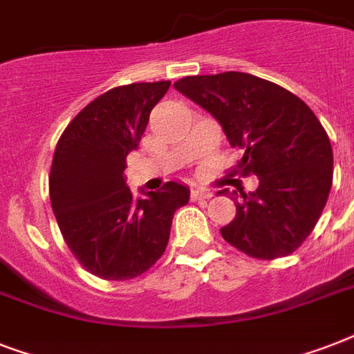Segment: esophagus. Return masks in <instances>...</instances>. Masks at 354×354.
Returning <instances> with one entry per match:
<instances>
[{"instance_id":"1","label":"esophagus","mask_w":354,"mask_h":354,"mask_svg":"<svg viewBox=\"0 0 354 354\" xmlns=\"http://www.w3.org/2000/svg\"><path fill=\"white\" fill-rule=\"evenodd\" d=\"M211 198V193L207 189H200V187H194L191 189V200H207Z\"/></svg>"}]
</instances>
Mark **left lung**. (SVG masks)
Returning <instances> with one entry per match:
<instances>
[{
  "mask_svg": "<svg viewBox=\"0 0 354 354\" xmlns=\"http://www.w3.org/2000/svg\"><path fill=\"white\" fill-rule=\"evenodd\" d=\"M174 88L207 110L230 145L242 149L235 171L259 178L253 193L233 198L236 215L221 230L224 241L266 261L296 252L333 185L329 136L313 110L285 88L239 71L185 77Z\"/></svg>",
  "mask_w": 354,
  "mask_h": 354,
  "instance_id": "obj_1",
  "label": "left lung"
}]
</instances>
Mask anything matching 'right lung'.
<instances>
[{
    "label": "right lung",
    "mask_w": 354,
    "mask_h": 354,
    "mask_svg": "<svg viewBox=\"0 0 354 354\" xmlns=\"http://www.w3.org/2000/svg\"><path fill=\"white\" fill-rule=\"evenodd\" d=\"M169 86V80L133 82L102 93L77 113L55 149L53 213L75 259L101 279H133L156 264L172 216L189 202V189L178 182L133 200L124 180L128 152L138 149Z\"/></svg>",
    "instance_id": "1"
}]
</instances>
